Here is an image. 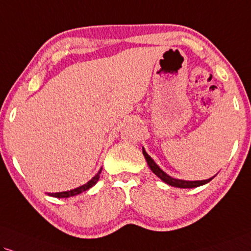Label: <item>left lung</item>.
Returning a JSON list of instances; mask_svg holds the SVG:
<instances>
[{"mask_svg":"<svg viewBox=\"0 0 251 251\" xmlns=\"http://www.w3.org/2000/svg\"><path fill=\"white\" fill-rule=\"evenodd\" d=\"M143 156H144V158L147 159V163H148V165H149L151 171H152L154 175H156L157 177L160 179V180H163L165 184L170 185V186L179 187V188H193V187H198V186H201V185L207 184V182H209L213 178L215 177L214 176V177H212L209 179H205V180H193V181L172 178L171 176H169L168 173L164 172L163 170L160 169L156 163H154V160L151 158L149 154L147 153V151L144 150V148H143Z\"/></svg>","mask_w":251,"mask_h":251,"instance_id":"8db88e82","label":"left lung"}]
</instances>
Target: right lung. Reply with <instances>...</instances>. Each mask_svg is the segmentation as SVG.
Wrapping results in <instances>:
<instances>
[{"mask_svg": "<svg viewBox=\"0 0 251 251\" xmlns=\"http://www.w3.org/2000/svg\"><path fill=\"white\" fill-rule=\"evenodd\" d=\"M102 171V168L99 170V172L97 173V175L93 177L91 180H89L88 182H86V184H83L82 186H79L76 188H73V190L71 191H65V192H57V193H48V196L50 197H54V198H70V197H74V196H78V194L82 193V192L87 191L89 190V188L94 186L95 184H97L99 178H100V173Z\"/></svg>", "mask_w": 251, "mask_h": 251, "instance_id": "right-lung-1", "label": "right lung"}]
</instances>
